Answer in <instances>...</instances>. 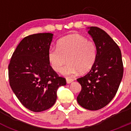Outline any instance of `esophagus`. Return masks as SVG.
Returning a JSON list of instances; mask_svg holds the SVG:
<instances>
[{"mask_svg": "<svg viewBox=\"0 0 131 131\" xmlns=\"http://www.w3.org/2000/svg\"><path fill=\"white\" fill-rule=\"evenodd\" d=\"M73 81V79L71 78H69V77H67L66 78V82L68 84H69V83H71V82Z\"/></svg>", "mask_w": 131, "mask_h": 131, "instance_id": "obj_1", "label": "esophagus"}]
</instances>
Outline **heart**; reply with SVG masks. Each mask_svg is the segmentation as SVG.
<instances>
[{"instance_id": "b5f03b06", "label": "heart", "mask_w": 131, "mask_h": 131, "mask_svg": "<svg viewBox=\"0 0 131 131\" xmlns=\"http://www.w3.org/2000/svg\"><path fill=\"white\" fill-rule=\"evenodd\" d=\"M56 47L50 49L48 53V62L55 71L60 72L68 61L69 63L62 70L64 75H73L79 71L85 73L95 63L96 47L83 36L76 34L66 36L58 40Z\"/></svg>"}]
</instances>
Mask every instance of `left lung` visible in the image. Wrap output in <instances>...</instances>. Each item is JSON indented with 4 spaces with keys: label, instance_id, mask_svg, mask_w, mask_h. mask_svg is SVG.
<instances>
[{
    "label": "left lung",
    "instance_id": "8db88e82",
    "mask_svg": "<svg viewBox=\"0 0 131 131\" xmlns=\"http://www.w3.org/2000/svg\"><path fill=\"white\" fill-rule=\"evenodd\" d=\"M96 47L93 67L84 77L77 79L81 91L77 98L81 106L89 110L105 107L116 94L123 75L121 50L104 30L88 27Z\"/></svg>",
    "mask_w": 131,
    "mask_h": 131
}]
</instances>
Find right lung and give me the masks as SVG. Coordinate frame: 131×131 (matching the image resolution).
<instances>
[{"instance_id": "add662e5", "label": "right lung", "mask_w": 131, "mask_h": 131, "mask_svg": "<svg viewBox=\"0 0 131 131\" xmlns=\"http://www.w3.org/2000/svg\"><path fill=\"white\" fill-rule=\"evenodd\" d=\"M52 33H37L24 38L16 48L8 66L10 85L23 106L34 112L55 104L57 90L66 84L50 66L48 53Z\"/></svg>"}]
</instances>
